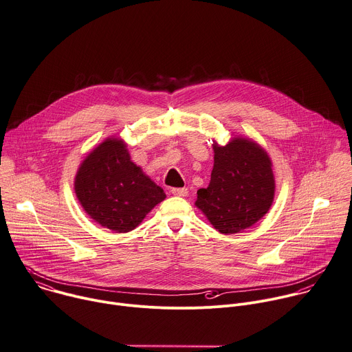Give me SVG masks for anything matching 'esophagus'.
<instances>
[{"instance_id":"esophagus-1","label":"esophagus","mask_w":352,"mask_h":352,"mask_svg":"<svg viewBox=\"0 0 352 352\" xmlns=\"http://www.w3.org/2000/svg\"><path fill=\"white\" fill-rule=\"evenodd\" d=\"M171 193L175 196H186L188 188H171Z\"/></svg>"}]
</instances>
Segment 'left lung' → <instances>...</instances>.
Here are the masks:
<instances>
[{"label":"left lung","mask_w":352,"mask_h":352,"mask_svg":"<svg viewBox=\"0 0 352 352\" xmlns=\"http://www.w3.org/2000/svg\"><path fill=\"white\" fill-rule=\"evenodd\" d=\"M214 146V167L207 188L197 190L196 206L223 235L254 225L270 210L275 195L271 160L257 144L235 138Z\"/></svg>","instance_id":"obj_1"}]
</instances>
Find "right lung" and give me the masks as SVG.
<instances>
[{
	"label": "right lung",
	"instance_id": "right-lung-1",
	"mask_svg": "<svg viewBox=\"0 0 352 352\" xmlns=\"http://www.w3.org/2000/svg\"><path fill=\"white\" fill-rule=\"evenodd\" d=\"M74 190L85 212L117 233L135 229L166 195L135 166L122 140L109 138L80 166Z\"/></svg>",
	"mask_w": 352,
	"mask_h": 352
}]
</instances>
